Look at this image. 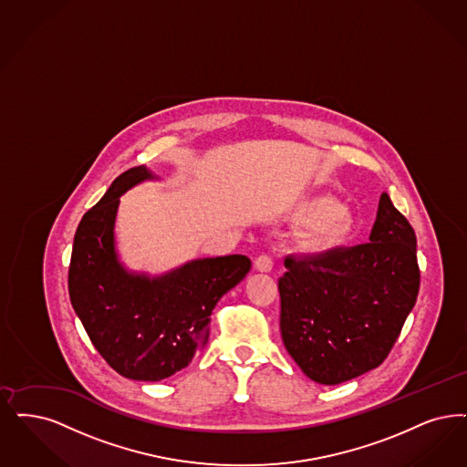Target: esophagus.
<instances>
[{
	"mask_svg": "<svg viewBox=\"0 0 467 467\" xmlns=\"http://www.w3.org/2000/svg\"><path fill=\"white\" fill-rule=\"evenodd\" d=\"M255 269L257 271H261V273H269L271 269H273V259L269 257V255H259L257 259H255Z\"/></svg>",
	"mask_w": 467,
	"mask_h": 467,
	"instance_id": "obj_1",
	"label": "esophagus"
}]
</instances>
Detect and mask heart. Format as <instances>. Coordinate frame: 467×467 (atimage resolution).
I'll use <instances>...</instances> for the list:
<instances>
[{"label": "heart", "instance_id": "heart-1", "mask_svg": "<svg viewBox=\"0 0 467 467\" xmlns=\"http://www.w3.org/2000/svg\"><path fill=\"white\" fill-rule=\"evenodd\" d=\"M296 215L306 223H313L309 240L315 246H330L344 242L353 229L348 212L342 210L336 198L325 194L302 202L296 210Z\"/></svg>", "mask_w": 467, "mask_h": 467}]
</instances>
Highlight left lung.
<instances>
[{
    "label": "left lung",
    "instance_id": "1",
    "mask_svg": "<svg viewBox=\"0 0 467 467\" xmlns=\"http://www.w3.org/2000/svg\"><path fill=\"white\" fill-rule=\"evenodd\" d=\"M285 267L281 338L311 380L336 386L388 358L420 285L413 227L388 192L379 200L370 242L288 255Z\"/></svg>",
    "mask_w": 467,
    "mask_h": 467
}]
</instances>
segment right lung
Returning a JSON list of instances; mask_svg holds the SVG:
<instances>
[{"instance_id":"obj_1","label":"right lung","mask_w":467,"mask_h":467,"mask_svg":"<svg viewBox=\"0 0 467 467\" xmlns=\"http://www.w3.org/2000/svg\"><path fill=\"white\" fill-rule=\"evenodd\" d=\"M135 167L81 219L69 265V297L95 349L127 379L156 382L186 368L208 340L210 315L250 271L244 255L186 262L160 276L129 271L116 252L119 196L144 181Z\"/></svg>"}]
</instances>
